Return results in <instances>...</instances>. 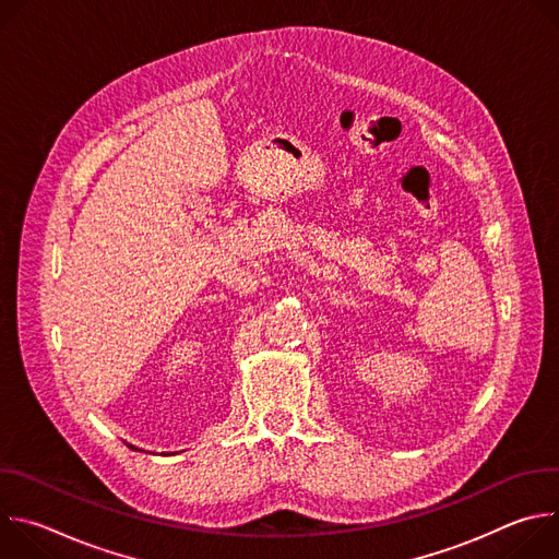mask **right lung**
Listing matches in <instances>:
<instances>
[{
	"label": "right lung",
	"instance_id": "right-lung-1",
	"mask_svg": "<svg viewBox=\"0 0 559 559\" xmlns=\"http://www.w3.org/2000/svg\"><path fill=\"white\" fill-rule=\"evenodd\" d=\"M128 447H130V449H134V451H141V449H136V447H134V444H128Z\"/></svg>",
	"mask_w": 559,
	"mask_h": 559
}]
</instances>
